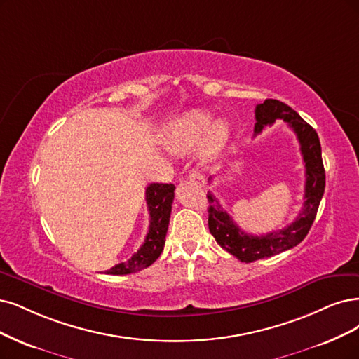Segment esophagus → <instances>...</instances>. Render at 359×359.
Listing matches in <instances>:
<instances>
[{"mask_svg":"<svg viewBox=\"0 0 359 359\" xmlns=\"http://www.w3.org/2000/svg\"><path fill=\"white\" fill-rule=\"evenodd\" d=\"M189 180L192 182H198V183H204V177L198 170H191L189 171Z\"/></svg>","mask_w":359,"mask_h":359,"instance_id":"esophagus-1","label":"esophagus"}]
</instances>
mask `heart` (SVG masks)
<instances>
[{
    "mask_svg": "<svg viewBox=\"0 0 359 359\" xmlns=\"http://www.w3.org/2000/svg\"><path fill=\"white\" fill-rule=\"evenodd\" d=\"M204 135L203 156L215 155L229 136V123L219 118L211 121V115L201 109L184 112L168 123L164 130V143L172 151H187Z\"/></svg>",
    "mask_w": 359,
    "mask_h": 359,
    "instance_id": "obj_1",
    "label": "heart"
}]
</instances>
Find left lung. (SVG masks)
<instances>
[{
    "label": "left lung",
    "instance_id": "left-lung-1",
    "mask_svg": "<svg viewBox=\"0 0 359 359\" xmlns=\"http://www.w3.org/2000/svg\"><path fill=\"white\" fill-rule=\"evenodd\" d=\"M276 119H283L296 133L304 163V196L303 208L293 223L281 231L262 236L243 232L232 217L223 210L217 198L208 194V229L217 244L235 256L238 260L251 263L259 259L280 255L300 244L308 235L315 220L318 207L325 189V170L321 156V143L316 131L288 104L266 99L256 106L255 136L262 133L264 126H272ZM208 180H213L210 177Z\"/></svg>",
    "mask_w": 359,
    "mask_h": 359
}]
</instances>
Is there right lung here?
I'll return each mask as SVG.
<instances>
[{
    "instance_id": "1",
    "label": "right lung",
    "mask_w": 359,
    "mask_h": 359,
    "mask_svg": "<svg viewBox=\"0 0 359 359\" xmlns=\"http://www.w3.org/2000/svg\"><path fill=\"white\" fill-rule=\"evenodd\" d=\"M175 184L171 183H151L146 188V204L149 210V231L142 247L127 262L118 263L106 273L127 275L135 273L151 264L163 253L165 235L171 215V204L175 200Z\"/></svg>"
}]
</instances>
